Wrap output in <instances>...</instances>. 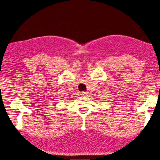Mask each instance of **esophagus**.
Returning a JSON list of instances; mask_svg holds the SVG:
<instances>
[{"instance_id": "34e87169", "label": "esophagus", "mask_w": 160, "mask_h": 160, "mask_svg": "<svg viewBox=\"0 0 160 160\" xmlns=\"http://www.w3.org/2000/svg\"><path fill=\"white\" fill-rule=\"evenodd\" d=\"M87 93H86V92H84V91H82V92H81V93H80V96H87Z\"/></svg>"}]
</instances>
